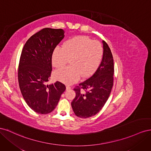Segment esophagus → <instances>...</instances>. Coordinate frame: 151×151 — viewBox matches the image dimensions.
Instances as JSON below:
<instances>
[{
    "label": "esophagus",
    "mask_w": 151,
    "mask_h": 151,
    "mask_svg": "<svg viewBox=\"0 0 151 151\" xmlns=\"http://www.w3.org/2000/svg\"><path fill=\"white\" fill-rule=\"evenodd\" d=\"M71 89V88L69 86H66V90H69V89Z\"/></svg>",
    "instance_id": "obj_1"
}]
</instances>
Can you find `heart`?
<instances>
[{
	"label": "heart",
	"mask_w": 151,
	"mask_h": 151,
	"mask_svg": "<svg viewBox=\"0 0 151 151\" xmlns=\"http://www.w3.org/2000/svg\"><path fill=\"white\" fill-rule=\"evenodd\" d=\"M103 48L101 44L88 36H78L67 40L63 47H57L52 54V65L64 67L70 60L71 66L54 72V78L67 84L79 80L81 75L88 77L97 69L101 62Z\"/></svg>",
	"instance_id": "b5f03b06"
}]
</instances>
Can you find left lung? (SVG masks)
<instances>
[{"mask_svg":"<svg viewBox=\"0 0 151 151\" xmlns=\"http://www.w3.org/2000/svg\"><path fill=\"white\" fill-rule=\"evenodd\" d=\"M102 43L103 55L98 69L89 79L79 84L80 88L74 89L76 95L71 105L76 115L80 118H87L96 115L111 93L113 85V58L108 44L103 40Z\"/></svg>","mask_w":151,"mask_h":151,"instance_id":"obj_1","label":"left lung"}]
</instances>
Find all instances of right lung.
I'll return each instance as SVG.
<instances>
[{
	"mask_svg": "<svg viewBox=\"0 0 151 151\" xmlns=\"http://www.w3.org/2000/svg\"><path fill=\"white\" fill-rule=\"evenodd\" d=\"M62 29L44 28L28 40L22 48L18 69V81L26 103L39 114H48L55 108L65 85L50 79L54 49L64 38Z\"/></svg>",
	"mask_w": 151,
	"mask_h": 151,
	"instance_id": "add662e5",
	"label": "right lung"
}]
</instances>
